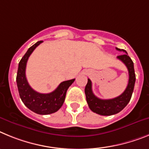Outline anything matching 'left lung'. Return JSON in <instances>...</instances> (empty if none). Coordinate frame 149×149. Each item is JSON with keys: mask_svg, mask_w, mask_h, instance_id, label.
<instances>
[{"mask_svg": "<svg viewBox=\"0 0 149 149\" xmlns=\"http://www.w3.org/2000/svg\"><path fill=\"white\" fill-rule=\"evenodd\" d=\"M118 51L125 52V54L118 55V59L121 60L126 65L128 70L129 80L126 89L120 96L109 100H102L97 97L92 91V84L91 81L88 79V83L85 86V93L86 100L88 104L90 109L92 112L101 116H112L121 112L125 108L127 103L130 102L132 94L134 91V85L136 82V75L134 71V62L128 56L125 50L120 49L116 48Z\"/></svg>", "mask_w": 149, "mask_h": 149, "instance_id": "left-lung-1", "label": "left lung"}]
</instances>
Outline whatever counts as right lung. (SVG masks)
<instances>
[{"instance_id":"right-lung-1","label":"right lung","mask_w":149,"mask_h":149,"mask_svg":"<svg viewBox=\"0 0 149 149\" xmlns=\"http://www.w3.org/2000/svg\"><path fill=\"white\" fill-rule=\"evenodd\" d=\"M38 41L28 49L19 64L16 76V82L19 96L24 104L29 109L40 115H49L57 112L62 107L65 100L68 88L75 81V79L62 82L54 91L49 94H41L33 90L29 85L25 76L27 61L36 48L42 43Z\"/></svg>"}]
</instances>
